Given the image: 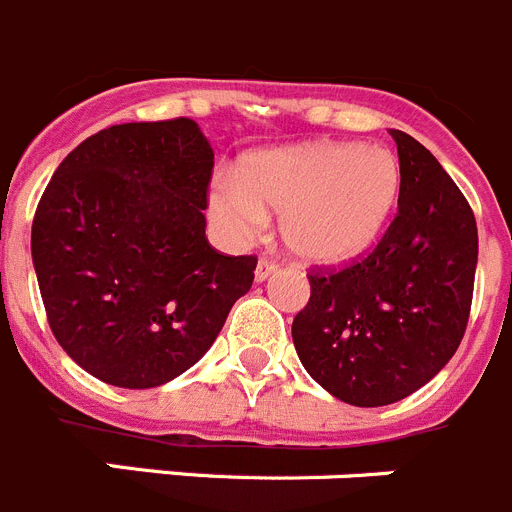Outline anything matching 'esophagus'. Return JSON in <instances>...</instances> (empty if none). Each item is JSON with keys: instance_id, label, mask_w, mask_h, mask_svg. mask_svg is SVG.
I'll return each instance as SVG.
<instances>
[{"instance_id": "1", "label": "esophagus", "mask_w": 512, "mask_h": 512, "mask_svg": "<svg viewBox=\"0 0 512 512\" xmlns=\"http://www.w3.org/2000/svg\"><path fill=\"white\" fill-rule=\"evenodd\" d=\"M275 270H278V265H275L273 260H267V257H260V260H257V267H255V280H257V283H262V280L270 278V275H273Z\"/></svg>"}]
</instances>
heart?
Here are the masks:
<instances>
[{"label": "heart", "instance_id": "obj_1", "mask_svg": "<svg viewBox=\"0 0 512 512\" xmlns=\"http://www.w3.org/2000/svg\"><path fill=\"white\" fill-rule=\"evenodd\" d=\"M400 183V163L388 147L311 142L252 155L242 178H216L209 216L224 237L245 242L265 229L267 211H275L293 255L313 265H342L380 237Z\"/></svg>", "mask_w": 512, "mask_h": 512}]
</instances>
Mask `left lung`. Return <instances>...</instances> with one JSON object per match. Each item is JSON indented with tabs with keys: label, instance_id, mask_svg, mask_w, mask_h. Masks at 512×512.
<instances>
[{
	"label": "left lung",
	"instance_id": "left-lung-1",
	"mask_svg": "<svg viewBox=\"0 0 512 512\" xmlns=\"http://www.w3.org/2000/svg\"><path fill=\"white\" fill-rule=\"evenodd\" d=\"M398 214L375 250L339 270H311L293 319L308 375L334 398L377 408L408 398L454 357L472 308L477 222L439 160L405 132Z\"/></svg>",
	"mask_w": 512,
	"mask_h": 512
}]
</instances>
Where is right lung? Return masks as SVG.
Instances as JSON below:
<instances>
[{
	"instance_id": "right-lung-1",
	"label": "right lung",
	"mask_w": 512,
	"mask_h": 512,
	"mask_svg": "<svg viewBox=\"0 0 512 512\" xmlns=\"http://www.w3.org/2000/svg\"><path fill=\"white\" fill-rule=\"evenodd\" d=\"M214 150L199 124H114L66 155L32 219V265L68 357L117 388H158L214 344L257 257L206 239Z\"/></svg>"
}]
</instances>
